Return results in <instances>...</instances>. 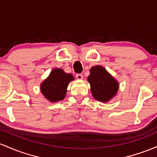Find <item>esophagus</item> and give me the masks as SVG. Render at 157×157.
I'll return each mask as SVG.
<instances>
[{
  "label": "esophagus",
  "instance_id": "esophagus-1",
  "mask_svg": "<svg viewBox=\"0 0 157 157\" xmlns=\"http://www.w3.org/2000/svg\"><path fill=\"white\" fill-rule=\"evenodd\" d=\"M76 78L78 79V80H82L83 79V75H82V74H76Z\"/></svg>",
  "mask_w": 157,
  "mask_h": 157
}]
</instances>
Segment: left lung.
Returning a JSON list of instances; mask_svg holds the SVG:
<instances>
[{"label":"left lung","mask_w":157,"mask_h":157,"mask_svg":"<svg viewBox=\"0 0 157 157\" xmlns=\"http://www.w3.org/2000/svg\"><path fill=\"white\" fill-rule=\"evenodd\" d=\"M87 81L95 99L107 102L116 96L119 90V83L106 69L100 65L93 67L90 70Z\"/></svg>","instance_id":"obj_1"}]
</instances>
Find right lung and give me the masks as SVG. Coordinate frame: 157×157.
I'll use <instances>...</instances> for the list:
<instances>
[{
    "mask_svg": "<svg viewBox=\"0 0 157 157\" xmlns=\"http://www.w3.org/2000/svg\"><path fill=\"white\" fill-rule=\"evenodd\" d=\"M73 80V75L56 68L40 84V91L44 97L51 102L61 101L64 98L68 84Z\"/></svg>",
    "mask_w": 157,
    "mask_h": 157,
    "instance_id": "add662e5",
    "label": "right lung"
}]
</instances>
